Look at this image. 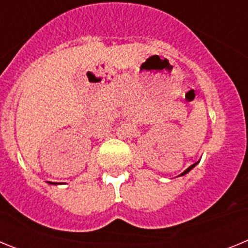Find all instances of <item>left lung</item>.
Here are the masks:
<instances>
[{"mask_svg":"<svg viewBox=\"0 0 248 248\" xmlns=\"http://www.w3.org/2000/svg\"><path fill=\"white\" fill-rule=\"evenodd\" d=\"M196 165H198V163H195V164H192V165H191V166H189V168L186 169L185 171H184V172H183V174H181V175H180V176H183V175L187 174V172H189V171H190V170H191V169H192V168H195V166H196Z\"/></svg>","mask_w":248,"mask_h":248,"instance_id":"1","label":"left lung"}]
</instances>
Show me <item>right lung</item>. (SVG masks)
<instances>
[{
	"label": "right lung",
	"mask_w": 248,
	"mask_h": 248,
	"mask_svg": "<svg viewBox=\"0 0 248 248\" xmlns=\"http://www.w3.org/2000/svg\"><path fill=\"white\" fill-rule=\"evenodd\" d=\"M49 184H52V183H49Z\"/></svg>",
	"instance_id": "1"
}]
</instances>
